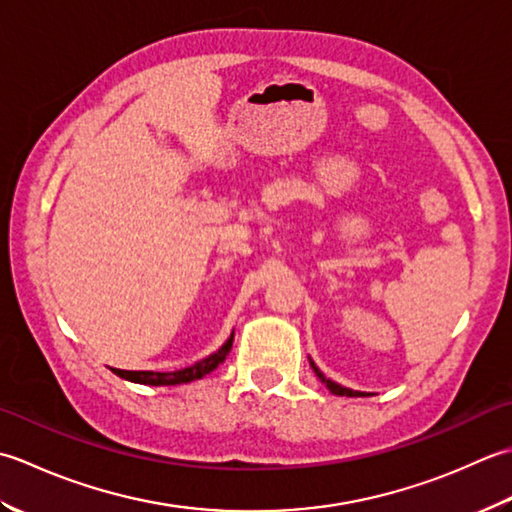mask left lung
Returning a JSON list of instances; mask_svg holds the SVG:
<instances>
[{
  "mask_svg": "<svg viewBox=\"0 0 512 512\" xmlns=\"http://www.w3.org/2000/svg\"><path fill=\"white\" fill-rule=\"evenodd\" d=\"M309 364H311V369H314V373L318 375V380L325 384V387L333 393V395H347V398H358V395H364L362 391H353V389H347V387H342V384H338V382H333V380H329L325 373H322L316 364H314V360H309Z\"/></svg>",
  "mask_w": 512,
  "mask_h": 512,
  "instance_id": "left-lung-1",
  "label": "left lung"
}]
</instances>
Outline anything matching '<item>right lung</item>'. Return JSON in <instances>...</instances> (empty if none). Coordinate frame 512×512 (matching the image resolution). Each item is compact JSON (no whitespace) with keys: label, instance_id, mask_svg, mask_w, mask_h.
<instances>
[{"label":"right lung","instance_id":"right-lung-1","mask_svg":"<svg viewBox=\"0 0 512 512\" xmlns=\"http://www.w3.org/2000/svg\"><path fill=\"white\" fill-rule=\"evenodd\" d=\"M232 342H234V333L227 338V342L223 344L221 349L212 353V356H207L201 362H196V364H192V367H185L181 371H168V373H161V371H123V369H112V371L123 380H130V382H137V384H150V387H172V384H187L192 380H201L203 375L214 371L218 364H221L227 358L229 349H232Z\"/></svg>","mask_w":512,"mask_h":512}]
</instances>
